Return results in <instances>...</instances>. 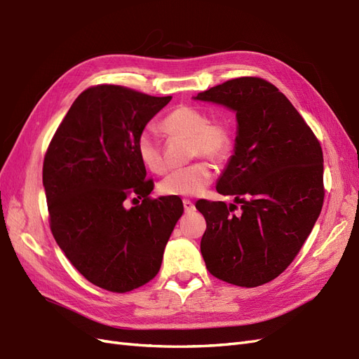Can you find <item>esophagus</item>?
<instances>
[{"label": "esophagus", "instance_id": "esophagus-1", "mask_svg": "<svg viewBox=\"0 0 359 359\" xmlns=\"http://www.w3.org/2000/svg\"><path fill=\"white\" fill-rule=\"evenodd\" d=\"M182 205H184V210H186V212H190V211L195 210V203H193L189 199H182Z\"/></svg>", "mask_w": 359, "mask_h": 359}]
</instances>
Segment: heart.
I'll return each instance as SVG.
<instances>
[{"label":"heart","instance_id":"heart-1","mask_svg":"<svg viewBox=\"0 0 359 359\" xmlns=\"http://www.w3.org/2000/svg\"><path fill=\"white\" fill-rule=\"evenodd\" d=\"M161 128L169 135L190 140V157H205L212 161L225 160L232 149L231 127L225 121H208V114L193 105H180L161 122ZM135 149L142 164L154 173L166 170L160 143L151 131L139 134ZM212 180L211 166L205 161L173 170L161 180L158 190L166 196H196L205 190Z\"/></svg>","mask_w":359,"mask_h":359}]
</instances>
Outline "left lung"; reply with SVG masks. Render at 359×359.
Instances as JSON below:
<instances>
[{
	"instance_id": "left-lung-1",
	"label": "left lung",
	"mask_w": 359,
	"mask_h": 359,
	"mask_svg": "<svg viewBox=\"0 0 359 359\" xmlns=\"http://www.w3.org/2000/svg\"><path fill=\"white\" fill-rule=\"evenodd\" d=\"M198 101L236 113L237 137L217 180L237 207L201 201L207 222L201 252L208 272L225 283L258 287L292 264L320 215L323 152L302 116L273 84L240 76L198 93Z\"/></svg>"
}]
</instances>
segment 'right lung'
<instances>
[{
  "label": "right lung",
  "mask_w": 359,
  "mask_h": 359,
  "mask_svg": "<svg viewBox=\"0 0 359 359\" xmlns=\"http://www.w3.org/2000/svg\"><path fill=\"white\" fill-rule=\"evenodd\" d=\"M170 100L122 86L89 87L45 154L42 178L57 245L87 280L113 293L158 273L184 211L180 198H149L154 182L135 149L139 134ZM128 196L142 203L127 209Z\"/></svg>",
  "instance_id": "add662e5"
}]
</instances>
